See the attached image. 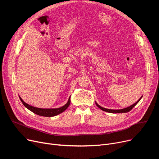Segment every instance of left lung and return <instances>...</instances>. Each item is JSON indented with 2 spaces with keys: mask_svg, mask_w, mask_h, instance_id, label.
<instances>
[{
  "mask_svg": "<svg viewBox=\"0 0 159 159\" xmlns=\"http://www.w3.org/2000/svg\"><path fill=\"white\" fill-rule=\"evenodd\" d=\"M142 97H143V96H142V97H141L138 100V101H137V102H136L135 104H133V105H131V106H129V107H128L124 108V109H121V110H110V109H106V108L102 107H101V106H99L97 102H95V104H96V105L97 106V107L100 108V109L102 110H103V111H104L108 112V113H127V112H128V111H131V110L133 109V107L137 105V104L140 101V100L142 98Z\"/></svg>",
  "mask_w": 159,
  "mask_h": 159,
  "instance_id": "8db88e82",
  "label": "left lung"
}]
</instances>
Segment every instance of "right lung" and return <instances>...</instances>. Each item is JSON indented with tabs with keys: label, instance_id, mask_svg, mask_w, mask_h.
<instances>
[{
	"label": "right lung",
	"instance_id": "1",
	"mask_svg": "<svg viewBox=\"0 0 159 159\" xmlns=\"http://www.w3.org/2000/svg\"><path fill=\"white\" fill-rule=\"evenodd\" d=\"M19 98L20 99L21 102L24 104V106L26 107V108H28L29 110H30L33 113H35L38 115L43 116H48V117H51V116H56L58 114L62 113L63 111H64L67 109V108L68 107V106H70V102H71L70 97L69 99H68V102H67L64 106H63L61 107L49 108H49H48V109H43V108H39V107L31 106L29 105L28 104L24 102V101L21 98V97L20 96H19Z\"/></svg>",
	"mask_w": 159,
	"mask_h": 159
}]
</instances>
